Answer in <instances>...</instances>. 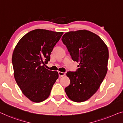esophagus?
<instances>
[{
  "label": "esophagus",
  "mask_w": 123,
  "mask_h": 123,
  "mask_svg": "<svg viewBox=\"0 0 123 123\" xmlns=\"http://www.w3.org/2000/svg\"><path fill=\"white\" fill-rule=\"evenodd\" d=\"M58 74H59V77L61 78V77H62L65 76L66 74H65V73L62 72H60V71H59V72H58Z\"/></svg>",
  "instance_id": "esophagus-1"
}]
</instances>
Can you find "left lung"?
I'll use <instances>...</instances> for the list:
<instances>
[{"instance_id":"8db88e82","label":"left lung","mask_w":123,"mask_h":123,"mask_svg":"<svg viewBox=\"0 0 123 123\" xmlns=\"http://www.w3.org/2000/svg\"><path fill=\"white\" fill-rule=\"evenodd\" d=\"M62 41L73 60L80 64L76 72H68L69 85L65 91L75 102L89 99L99 88L108 71L109 51L99 36L90 31L80 30L65 33Z\"/></svg>"}]
</instances>
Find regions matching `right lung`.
<instances>
[{
	"mask_svg": "<svg viewBox=\"0 0 123 123\" xmlns=\"http://www.w3.org/2000/svg\"><path fill=\"white\" fill-rule=\"evenodd\" d=\"M63 32L35 29L21 38L12 56L15 80L25 96L41 102L50 96L58 73L45 68Z\"/></svg>",
	"mask_w": 123,
	"mask_h": 123,
	"instance_id": "1",
	"label": "right lung"
}]
</instances>
